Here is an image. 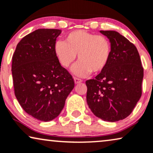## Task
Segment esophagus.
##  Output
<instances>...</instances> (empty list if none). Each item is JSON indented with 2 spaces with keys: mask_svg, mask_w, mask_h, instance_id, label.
Masks as SVG:
<instances>
[{
  "mask_svg": "<svg viewBox=\"0 0 153 153\" xmlns=\"http://www.w3.org/2000/svg\"><path fill=\"white\" fill-rule=\"evenodd\" d=\"M82 81H83V80H81V79L77 78V77H74V82H75V84H79V83L82 82Z\"/></svg>",
  "mask_w": 153,
  "mask_h": 153,
  "instance_id": "obj_1",
  "label": "esophagus"
}]
</instances>
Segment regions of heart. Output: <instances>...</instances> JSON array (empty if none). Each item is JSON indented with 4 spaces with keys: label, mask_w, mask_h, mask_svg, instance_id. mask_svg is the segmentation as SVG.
Instances as JSON below:
<instances>
[{
    "label": "heart",
    "mask_w": 153,
    "mask_h": 153,
    "mask_svg": "<svg viewBox=\"0 0 153 153\" xmlns=\"http://www.w3.org/2000/svg\"><path fill=\"white\" fill-rule=\"evenodd\" d=\"M54 52L60 64L67 68L72 65L78 54L79 62L74 72L85 76L91 72L99 73L105 68L111 56L112 44L103 35L76 30L67 34L65 41L55 42Z\"/></svg>",
    "instance_id": "1"
}]
</instances>
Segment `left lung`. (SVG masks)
I'll list each match as a JSON object with an SVG mask.
<instances>
[{
    "instance_id": "1",
    "label": "left lung",
    "mask_w": 153,
    "mask_h": 153,
    "mask_svg": "<svg viewBox=\"0 0 153 153\" xmlns=\"http://www.w3.org/2000/svg\"><path fill=\"white\" fill-rule=\"evenodd\" d=\"M110 39L112 53L103 70L86 81V100L97 117L108 122L124 120L142 95L143 68L135 45L115 31H100Z\"/></svg>"
}]
</instances>
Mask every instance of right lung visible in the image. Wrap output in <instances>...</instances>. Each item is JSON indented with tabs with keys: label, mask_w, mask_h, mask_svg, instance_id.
Here are the masks:
<instances>
[{
	"label": "right lung",
	"mask_w": 153,
	"mask_h": 153,
	"mask_svg": "<svg viewBox=\"0 0 153 153\" xmlns=\"http://www.w3.org/2000/svg\"><path fill=\"white\" fill-rule=\"evenodd\" d=\"M61 30L39 29L18 43L13 55L15 95L23 110L49 122L60 114L74 87L72 75L61 66L54 45Z\"/></svg>",
	"instance_id": "add662e5"
}]
</instances>
